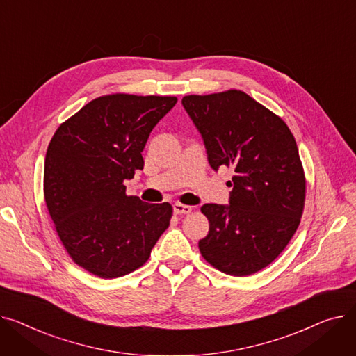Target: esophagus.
Here are the masks:
<instances>
[{"label":"esophagus","instance_id":"obj_1","mask_svg":"<svg viewBox=\"0 0 356 356\" xmlns=\"http://www.w3.org/2000/svg\"><path fill=\"white\" fill-rule=\"evenodd\" d=\"M193 211V208L190 205H184V204H179V202H175L174 204V213L177 216H181V214H190Z\"/></svg>","mask_w":356,"mask_h":356}]
</instances>
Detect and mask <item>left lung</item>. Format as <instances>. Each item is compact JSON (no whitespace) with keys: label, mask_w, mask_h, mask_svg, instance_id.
Masks as SVG:
<instances>
[{"label":"left lung","mask_w":356,"mask_h":356,"mask_svg":"<svg viewBox=\"0 0 356 356\" xmlns=\"http://www.w3.org/2000/svg\"><path fill=\"white\" fill-rule=\"evenodd\" d=\"M182 104L200 131L213 170H234L229 205L204 204L210 221L201 256L229 276H250L273 261L296 233L306 178L284 120L247 93L190 95Z\"/></svg>","instance_id":"obj_1"}]
</instances>
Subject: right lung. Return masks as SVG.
Listing matches in <instances>:
<instances>
[{
	"mask_svg": "<svg viewBox=\"0 0 356 356\" xmlns=\"http://www.w3.org/2000/svg\"><path fill=\"white\" fill-rule=\"evenodd\" d=\"M175 96L115 93L85 104L53 135L44 162V200L72 260L102 279L148 261L170 225L172 205L127 195L124 179L143 170L142 151Z\"/></svg>",
	"mask_w": 356,
	"mask_h": 356,
	"instance_id": "add662e5",
	"label": "right lung"
}]
</instances>
